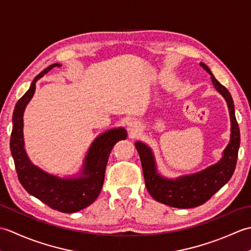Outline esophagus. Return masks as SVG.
<instances>
[{
    "label": "esophagus",
    "instance_id": "obj_1",
    "mask_svg": "<svg viewBox=\"0 0 251 251\" xmlns=\"http://www.w3.org/2000/svg\"><path fill=\"white\" fill-rule=\"evenodd\" d=\"M129 130H130V132L139 131V126H137L136 123H130V124H129Z\"/></svg>",
    "mask_w": 251,
    "mask_h": 251
}]
</instances>
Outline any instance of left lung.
<instances>
[{"instance_id": "1", "label": "left lung", "mask_w": 251, "mask_h": 251, "mask_svg": "<svg viewBox=\"0 0 251 251\" xmlns=\"http://www.w3.org/2000/svg\"><path fill=\"white\" fill-rule=\"evenodd\" d=\"M201 66L211 75L212 84L225 97L231 115V140L223 153L221 161L201 173L185 176L177 180H169L157 174L150 148L142 142L135 143L140 156L148 192L154 200L170 207L193 208L204 204L231 179L237 162L241 135L234 112L232 96L222 84L217 81L205 63L201 62Z\"/></svg>"}]
</instances>
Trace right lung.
<instances>
[{"label": "right lung", "mask_w": 251, "mask_h": 251, "mask_svg": "<svg viewBox=\"0 0 251 251\" xmlns=\"http://www.w3.org/2000/svg\"><path fill=\"white\" fill-rule=\"evenodd\" d=\"M56 67H60V65H50L36 75L28 92L16 103L9 146L19 182L25 190L52 209L71 214L84 209L97 199L102 189L110 152L115 143L126 139L127 135L124 128H119L99 136L90 147L85 158L82 175L77 179H60L34 166L24 149L23 115L25 105L34 94L35 82Z\"/></svg>", "instance_id": "obj_1"}]
</instances>
